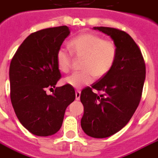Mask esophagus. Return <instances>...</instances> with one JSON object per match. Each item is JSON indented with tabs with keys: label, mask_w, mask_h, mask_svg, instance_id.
Returning <instances> with one entry per match:
<instances>
[{
	"label": "esophagus",
	"mask_w": 158,
	"mask_h": 158,
	"mask_svg": "<svg viewBox=\"0 0 158 158\" xmlns=\"http://www.w3.org/2000/svg\"><path fill=\"white\" fill-rule=\"evenodd\" d=\"M80 96H81V91L80 90H77V91H76V100H77V101L80 100Z\"/></svg>",
	"instance_id": "34e87169"
}]
</instances>
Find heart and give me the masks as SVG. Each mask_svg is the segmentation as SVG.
Listing matches in <instances>:
<instances>
[{"mask_svg": "<svg viewBox=\"0 0 158 158\" xmlns=\"http://www.w3.org/2000/svg\"><path fill=\"white\" fill-rule=\"evenodd\" d=\"M68 48L74 57L82 59L80 64L81 72L73 73L63 81L76 89L90 84L94 77L101 79L106 77L112 70L118 55L115 43L94 34L78 35L68 43ZM56 62L60 72L68 73L72 66V55L60 48L56 54Z\"/></svg>", "mask_w": 158, "mask_h": 158, "instance_id": "obj_1", "label": "heart"}]
</instances>
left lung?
Instances as JSON below:
<instances>
[{
  "label": "left lung",
  "mask_w": 158,
  "mask_h": 158,
  "mask_svg": "<svg viewBox=\"0 0 158 158\" xmlns=\"http://www.w3.org/2000/svg\"><path fill=\"white\" fill-rule=\"evenodd\" d=\"M94 29L110 36L118 48L112 70L81 93L84 106L81 129L88 136L104 139L123 129L138 108L146 67L141 50L129 34L110 27H94ZM93 89L101 94L93 93Z\"/></svg>",
  "instance_id": "obj_1"
}]
</instances>
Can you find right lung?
Returning a JSON list of instances; mask_svg holds the SVG:
<instances>
[{
    "mask_svg": "<svg viewBox=\"0 0 158 158\" xmlns=\"http://www.w3.org/2000/svg\"><path fill=\"white\" fill-rule=\"evenodd\" d=\"M69 34L66 25L32 33L10 62L12 106L22 125L37 136L56 134L62 124L66 109L76 98L75 90L70 85L55 87L61 78L56 54ZM48 88L54 91L52 95L46 93Z\"/></svg>",
    "mask_w": 158,
    "mask_h": 158,
    "instance_id": "obj_1",
    "label": "right lung"
}]
</instances>
